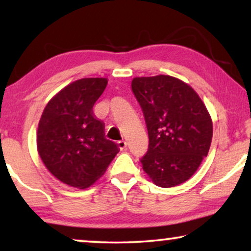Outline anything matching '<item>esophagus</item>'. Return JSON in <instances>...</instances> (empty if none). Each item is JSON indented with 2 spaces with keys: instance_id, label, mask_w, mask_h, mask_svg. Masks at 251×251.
Returning <instances> with one entry per match:
<instances>
[{
  "instance_id": "34e87169",
  "label": "esophagus",
  "mask_w": 251,
  "mask_h": 251,
  "mask_svg": "<svg viewBox=\"0 0 251 251\" xmlns=\"http://www.w3.org/2000/svg\"><path fill=\"white\" fill-rule=\"evenodd\" d=\"M118 146H119V149H120V150L123 151V150H126V143L125 142V140H120V142H118Z\"/></svg>"
}]
</instances>
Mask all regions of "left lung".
<instances>
[{
	"mask_svg": "<svg viewBox=\"0 0 251 251\" xmlns=\"http://www.w3.org/2000/svg\"><path fill=\"white\" fill-rule=\"evenodd\" d=\"M132 92L149 131L143 169L161 187L177 186L193 176L208 155L212 121L190 85L169 75L135 77Z\"/></svg>",
	"mask_w": 251,
	"mask_h": 251,
	"instance_id": "left-lung-1",
	"label": "left lung"
}]
</instances>
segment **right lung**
I'll list each match as a JSON object with an SVG mask.
<instances>
[{
  "label": "right lung",
  "mask_w": 251,
  "mask_h": 251,
  "mask_svg": "<svg viewBox=\"0 0 251 251\" xmlns=\"http://www.w3.org/2000/svg\"><path fill=\"white\" fill-rule=\"evenodd\" d=\"M106 85L104 77L74 81L51 98L41 116L37 152L48 170L70 186L94 184L120 151L92 111Z\"/></svg>",
  "instance_id": "obj_1"
}]
</instances>
